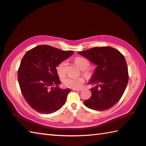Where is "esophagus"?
I'll return each instance as SVG.
<instances>
[{"label":"esophagus","instance_id":"obj_1","mask_svg":"<svg viewBox=\"0 0 146 146\" xmlns=\"http://www.w3.org/2000/svg\"><path fill=\"white\" fill-rule=\"evenodd\" d=\"M82 90L81 89H73L72 91H81Z\"/></svg>","mask_w":146,"mask_h":146}]
</instances>
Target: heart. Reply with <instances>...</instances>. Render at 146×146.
Here are the masks:
<instances>
[{
	"label": "heart",
	"instance_id": "b5f03b06",
	"mask_svg": "<svg viewBox=\"0 0 146 146\" xmlns=\"http://www.w3.org/2000/svg\"><path fill=\"white\" fill-rule=\"evenodd\" d=\"M76 65L80 69L82 70L87 69L90 67V64L87 59L82 57H77L74 60ZM66 60H64L60 62L56 66V72L60 77H62L65 74V65H66ZM85 82V79L83 77H78L74 78V77H65L62 79V83L64 86L69 88L78 89L81 88L83 84Z\"/></svg>",
	"mask_w": 146,
	"mask_h": 146
}]
</instances>
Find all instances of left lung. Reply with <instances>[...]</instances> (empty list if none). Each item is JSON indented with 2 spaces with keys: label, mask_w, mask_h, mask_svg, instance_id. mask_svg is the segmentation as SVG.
I'll return each mask as SVG.
<instances>
[{
  "label": "left lung",
  "mask_w": 146,
  "mask_h": 146,
  "mask_svg": "<svg viewBox=\"0 0 146 146\" xmlns=\"http://www.w3.org/2000/svg\"><path fill=\"white\" fill-rule=\"evenodd\" d=\"M80 55L97 65L90 82L96 84L92 95L84 103L92 110L104 111L111 108L122 96L129 81V72L124 56L111 46L94 47Z\"/></svg>",
  "instance_id": "left-lung-1"
}]
</instances>
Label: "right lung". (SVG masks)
Segmentation results:
<instances>
[{
	"instance_id": "right-lung-1",
	"label": "right lung",
	"mask_w": 146,
	"mask_h": 146,
	"mask_svg": "<svg viewBox=\"0 0 146 146\" xmlns=\"http://www.w3.org/2000/svg\"><path fill=\"white\" fill-rule=\"evenodd\" d=\"M73 53L42 44L24 55L18 69V82L26 102L35 111L52 113L65 104L70 90L53 88L60 84L56 66Z\"/></svg>"
}]
</instances>
